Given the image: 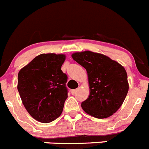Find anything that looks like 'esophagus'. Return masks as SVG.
<instances>
[{
  "mask_svg": "<svg viewBox=\"0 0 149 149\" xmlns=\"http://www.w3.org/2000/svg\"><path fill=\"white\" fill-rule=\"evenodd\" d=\"M76 92H77V89H72V90H71V93H72V95H74Z\"/></svg>",
  "mask_w": 149,
  "mask_h": 149,
  "instance_id": "1",
  "label": "esophagus"
}]
</instances>
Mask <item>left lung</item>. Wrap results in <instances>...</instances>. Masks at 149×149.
Returning a JSON list of instances; mask_svg holds the SVG:
<instances>
[{
  "label": "left lung",
  "mask_w": 149,
  "mask_h": 149,
  "mask_svg": "<svg viewBox=\"0 0 149 149\" xmlns=\"http://www.w3.org/2000/svg\"><path fill=\"white\" fill-rule=\"evenodd\" d=\"M87 72L89 95L81 107L97 119L111 116L120 108L129 89L126 70L118 62L90 51L72 54Z\"/></svg>",
  "instance_id": "obj_1"
}]
</instances>
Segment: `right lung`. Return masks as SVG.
Returning <instances> with one entry per match:
<instances>
[{
    "label": "right lung",
    "instance_id": "add662e5",
    "mask_svg": "<svg viewBox=\"0 0 149 149\" xmlns=\"http://www.w3.org/2000/svg\"><path fill=\"white\" fill-rule=\"evenodd\" d=\"M65 60L63 54H42L18 72L17 88L22 104L38 122H53L63 112L68 98V77L61 70Z\"/></svg>",
    "mask_w": 149,
    "mask_h": 149
}]
</instances>
